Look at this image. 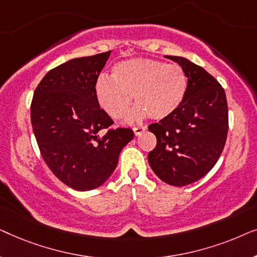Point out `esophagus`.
I'll use <instances>...</instances> for the list:
<instances>
[{
    "mask_svg": "<svg viewBox=\"0 0 257 257\" xmlns=\"http://www.w3.org/2000/svg\"><path fill=\"white\" fill-rule=\"evenodd\" d=\"M146 126H143V125H139V126H136V127H133V132H135L136 136H140L144 131H146Z\"/></svg>",
    "mask_w": 257,
    "mask_h": 257,
    "instance_id": "esophagus-1",
    "label": "esophagus"
}]
</instances>
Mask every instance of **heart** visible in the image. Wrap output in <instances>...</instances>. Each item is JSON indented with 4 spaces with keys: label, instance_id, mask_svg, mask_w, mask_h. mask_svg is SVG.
<instances>
[{
    "label": "heart",
    "instance_id": "1",
    "mask_svg": "<svg viewBox=\"0 0 257 257\" xmlns=\"http://www.w3.org/2000/svg\"><path fill=\"white\" fill-rule=\"evenodd\" d=\"M187 92V76L178 64H165L151 58H133L112 68L111 78L100 76L94 85L99 106L113 119H122L133 100L131 115H149L154 120L170 117L181 106Z\"/></svg>",
    "mask_w": 257,
    "mask_h": 257
}]
</instances>
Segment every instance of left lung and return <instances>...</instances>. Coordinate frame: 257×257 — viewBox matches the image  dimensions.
Returning a JSON list of instances; mask_svg holds the SVG:
<instances>
[{"mask_svg":"<svg viewBox=\"0 0 257 257\" xmlns=\"http://www.w3.org/2000/svg\"><path fill=\"white\" fill-rule=\"evenodd\" d=\"M187 76V92L170 117L149 126L157 146L149 164L157 177L172 186H186L208 173L222 153L228 132V105L220 83L184 57L166 56Z\"/></svg>","mask_w":257,"mask_h":257,"instance_id":"obj_1","label":"left lung"}]
</instances>
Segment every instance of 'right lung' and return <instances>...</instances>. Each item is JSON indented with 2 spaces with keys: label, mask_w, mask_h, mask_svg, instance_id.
<instances>
[{
  "label": "right lung",
  "mask_w": 257,
  "mask_h": 257,
  "mask_svg": "<svg viewBox=\"0 0 257 257\" xmlns=\"http://www.w3.org/2000/svg\"><path fill=\"white\" fill-rule=\"evenodd\" d=\"M111 51L73 58L43 77L30 114L42 158L52 173L76 191H91L111 177L119 153L135 133L101 129L113 124L98 104L94 85Z\"/></svg>",
  "instance_id": "add662e5"
}]
</instances>
